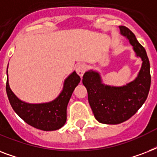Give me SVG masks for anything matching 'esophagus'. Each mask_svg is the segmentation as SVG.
I'll list each match as a JSON object with an SVG mask.
<instances>
[{"mask_svg":"<svg viewBox=\"0 0 157 157\" xmlns=\"http://www.w3.org/2000/svg\"><path fill=\"white\" fill-rule=\"evenodd\" d=\"M76 71L79 76H81V77H82L84 75V73H85L86 71V66L84 63L78 64V65L76 66Z\"/></svg>","mask_w":157,"mask_h":157,"instance_id":"esophagus-1","label":"esophagus"}]
</instances>
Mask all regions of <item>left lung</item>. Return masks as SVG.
<instances>
[{"label": "left lung", "instance_id": "obj_1", "mask_svg": "<svg viewBox=\"0 0 157 157\" xmlns=\"http://www.w3.org/2000/svg\"><path fill=\"white\" fill-rule=\"evenodd\" d=\"M119 28L121 34L129 40L136 56L143 61L136 78L125 86H111L103 83L99 72L90 70L82 79L95 119L107 124H120L134 116L146 101L151 86L150 63L146 50L129 28Z\"/></svg>", "mask_w": 157, "mask_h": 157}]
</instances>
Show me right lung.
Here are the masks:
<instances>
[{
    "label": "right lung",
    "mask_w": 157,
    "mask_h": 157,
    "mask_svg": "<svg viewBox=\"0 0 157 157\" xmlns=\"http://www.w3.org/2000/svg\"><path fill=\"white\" fill-rule=\"evenodd\" d=\"M80 81V76L74 71L65 79L63 88L59 95L49 103H28L20 100L10 88L8 78L6 93L13 111L26 123L44 131H52L59 129L66 123L67 107Z\"/></svg>",
    "instance_id": "add662e5"
}]
</instances>
